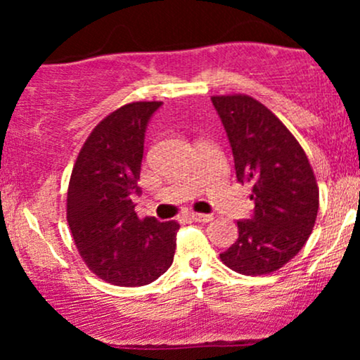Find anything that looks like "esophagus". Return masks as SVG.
I'll use <instances>...</instances> for the list:
<instances>
[{
    "label": "esophagus",
    "instance_id": "obj_1",
    "mask_svg": "<svg viewBox=\"0 0 360 360\" xmlns=\"http://www.w3.org/2000/svg\"><path fill=\"white\" fill-rule=\"evenodd\" d=\"M193 221H201V223H208L213 220V214H205V213H191L189 214Z\"/></svg>",
    "mask_w": 360,
    "mask_h": 360
}]
</instances>
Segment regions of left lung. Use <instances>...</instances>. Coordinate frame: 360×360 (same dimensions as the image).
<instances>
[{
	"label": "left lung",
	"mask_w": 360,
	"mask_h": 360,
	"mask_svg": "<svg viewBox=\"0 0 360 360\" xmlns=\"http://www.w3.org/2000/svg\"><path fill=\"white\" fill-rule=\"evenodd\" d=\"M232 146L238 183L252 188L255 210L237 221V242L220 254L245 276L281 269L303 249L316 221L320 193L303 147L281 120L247 94L212 96Z\"/></svg>",
	"instance_id": "left-lung-1"
}]
</instances>
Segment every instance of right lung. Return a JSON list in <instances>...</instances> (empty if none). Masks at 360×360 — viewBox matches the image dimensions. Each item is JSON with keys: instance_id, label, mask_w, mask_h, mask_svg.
<instances>
[{"instance_id": "add662e5", "label": "right lung", "mask_w": 360, "mask_h": 360, "mask_svg": "<svg viewBox=\"0 0 360 360\" xmlns=\"http://www.w3.org/2000/svg\"><path fill=\"white\" fill-rule=\"evenodd\" d=\"M160 101L128 103L93 128L68 188V223L88 269L115 286H146L171 267L179 223L139 218L143 137Z\"/></svg>"}]
</instances>
